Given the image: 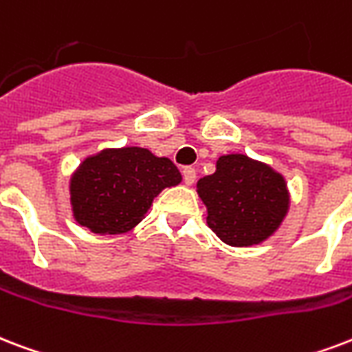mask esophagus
Masks as SVG:
<instances>
[{"label":"esophagus","mask_w":352,"mask_h":352,"mask_svg":"<svg viewBox=\"0 0 352 352\" xmlns=\"http://www.w3.org/2000/svg\"><path fill=\"white\" fill-rule=\"evenodd\" d=\"M195 177H197V171L192 168V166H186V168H182V179L186 184H194Z\"/></svg>","instance_id":"esophagus-1"}]
</instances>
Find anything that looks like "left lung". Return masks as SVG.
<instances>
[{
	"label": "left lung",
	"mask_w": 352,
	"mask_h": 352,
	"mask_svg": "<svg viewBox=\"0 0 352 352\" xmlns=\"http://www.w3.org/2000/svg\"><path fill=\"white\" fill-rule=\"evenodd\" d=\"M197 192L208 208V227L236 248L264 241L288 210L283 177L245 155L219 158L216 173L199 179Z\"/></svg>",
	"instance_id": "8db88e82"
}]
</instances>
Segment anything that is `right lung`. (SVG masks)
I'll use <instances>...</instances> for the list:
<instances>
[{
  "label": "right lung",
  "instance_id": "obj_1",
  "mask_svg": "<svg viewBox=\"0 0 352 352\" xmlns=\"http://www.w3.org/2000/svg\"><path fill=\"white\" fill-rule=\"evenodd\" d=\"M181 182L170 158L142 147L107 149L87 158L72 179V205L79 225L98 234H122L140 223L153 199Z\"/></svg>",
  "mask_w": 352,
  "mask_h": 352
}]
</instances>
